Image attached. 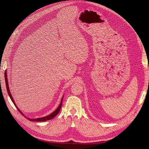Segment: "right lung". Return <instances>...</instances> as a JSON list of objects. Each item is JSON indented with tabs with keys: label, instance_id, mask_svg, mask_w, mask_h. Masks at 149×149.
I'll return each instance as SVG.
<instances>
[{
	"label": "right lung",
	"instance_id": "right-lung-1",
	"mask_svg": "<svg viewBox=\"0 0 149 149\" xmlns=\"http://www.w3.org/2000/svg\"><path fill=\"white\" fill-rule=\"evenodd\" d=\"M6 74H6V71H5V84H6V89H7L8 93V95H9V96H10V97L11 101H13V103H14V106H15V107H16V108H17V109L18 110V111H19L20 113H21V114H22V115H23V114L22 113V112L19 110V108L17 107V106L15 105V102H14V101L13 100V98L12 95H11V93L10 91V89H9V86H8V83L7 75H6ZM63 98H62V99H61V103H60L59 106L58 107V108H57V109H56V110L53 113H52L51 114H50V115H48V116H46L43 117V118H36V119H31V118H27V119H28V120L31 121H48V120H49L52 119L53 118H54V117L56 116L58 113V112H59L60 111V109H61V106H62Z\"/></svg>",
	"mask_w": 149,
	"mask_h": 149
}]
</instances>
